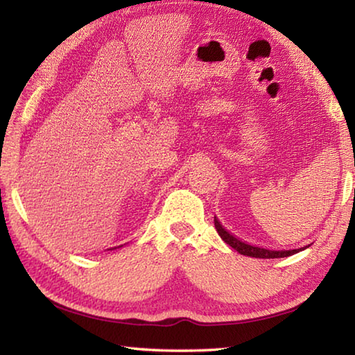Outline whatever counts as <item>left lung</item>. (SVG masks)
Listing matches in <instances>:
<instances>
[{"instance_id": "obj_1", "label": "left lung", "mask_w": 355, "mask_h": 355, "mask_svg": "<svg viewBox=\"0 0 355 355\" xmlns=\"http://www.w3.org/2000/svg\"><path fill=\"white\" fill-rule=\"evenodd\" d=\"M214 227L216 230H218L219 236L224 239V241L232 245L233 249L238 250L239 254L243 255H248V257H254V258H284V257H290L297 254L299 250H304L305 248H309V245H305V248H300V249H291V250H271V249H264V248H257V245H252L241 241V239L233 236L230 232H227L224 227H222L220 222L214 218Z\"/></svg>"}]
</instances>
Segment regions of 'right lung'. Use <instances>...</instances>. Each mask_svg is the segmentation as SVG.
Instances as JSON below:
<instances>
[{
    "mask_svg": "<svg viewBox=\"0 0 355 355\" xmlns=\"http://www.w3.org/2000/svg\"><path fill=\"white\" fill-rule=\"evenodd\" d=\"M114 249H116V248H114ZM111 250H112V249H111Z\"/></svg>",
    "mask_w": 355,
    "mask_h": 355,
    "instance_id": "add662e5",
    "label": "right lung"
}]
</instances>
